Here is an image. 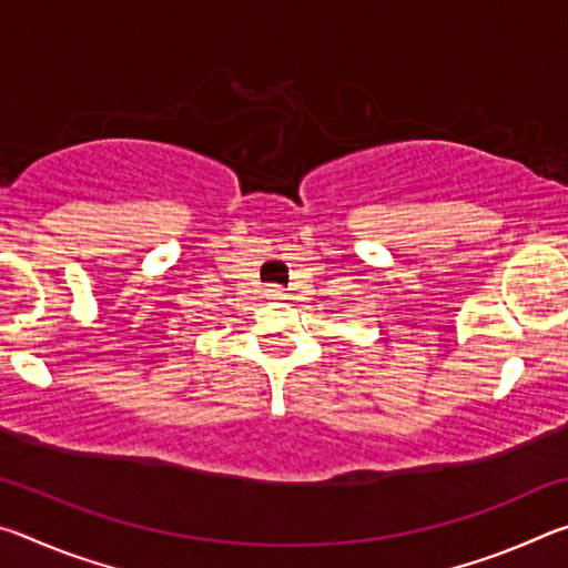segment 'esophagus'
I'll return each instance as SVG.
<instances>
[{"mask_svg":"<svg viewBox=\"0 0 568 568\" xmlns=\"http://www.w3.org/2000/svg\"><path fill=\"white\" fill-rule=\"evenodd\" d=\"M265 297H271V301H283L285 291H283L281 285H267V287H265Z\"/></svg>","mask_w":568,"mask_h":568,"instance_id":"esophagus-1","label":"esophagus"}]
</instances>
